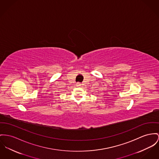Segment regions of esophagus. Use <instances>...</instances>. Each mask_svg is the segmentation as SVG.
<instances>
[{
    "label": "esophagus",
    "instance_id": "34e87169",
    "mask_svg": "<svg viewBox=\"0 0 159 159\" xmlns=\"http://www.w3.org/2000/svg\"><path fill=\"white\" fill-rule=\"evenodd\" d=\"M81 84L80 83H76V86L77 87H80L81 86Z\"/></svg>",
    "mask_w": 159,
    "mask_h": 159
}]
</instances>
